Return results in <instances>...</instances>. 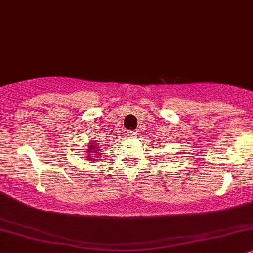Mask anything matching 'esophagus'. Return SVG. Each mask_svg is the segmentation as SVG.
<instances>
[{
    "label": "esophagus",
    "mask_w": 253,
    "mask_h": 253,
    "mask_svg": "<svg viewBox=\"0 0 253 253\" xmlns=\"http://www.w3.org/2000/svg\"><path fill=\"white\" fill-rule=\"evenodd\" d=\"M136 135H137L136 132H129V133H128V136L132 137V139H133V137H135Z\"/></svg>",
    "instance_id": "esophagus-1"
}]
</instances>
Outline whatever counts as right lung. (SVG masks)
<instances>
[{
  "label": "right lung",
  "instance_id": "1",
  "mask_svg": "<svg viewBox=\"0 0 253 253\" xmlns=\"http://www.w3.org/2000/svg\"><path fill=\"white\" fill-rule=\"evenodd\" d=\"M87 155H86V158L85 160H89V161H95V160H98L99 155H100V144L96 143V142H90L89 146H87Z\"/></svg>",
  "mask_w": 253,
  "mask_h": 253
}]
</instances>
